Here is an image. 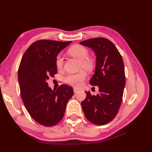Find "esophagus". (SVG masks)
Returning <instances> with one entry per match:
<instances>
[{"instance_id": "obj_1", "label": "esophagus", "mask_w": 152, "mask_h": 152, "mask_svg": "<svg viewBox=\"0 0 152 152\" xmlns=\"http://www.w3.org/2000/svg\"><path fill=\"white\" fill-rule=\"evenodd\" d=\"M79 90L77 89H75V88L73 89V92H74V93H75V94H76L77 93H78V92H79Z\"/></svg>"}]
</instances>
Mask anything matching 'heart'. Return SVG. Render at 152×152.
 I'll return each instance as SVG.
<instances>
[{
    "label": "heart",
    "instance_id": "b5f03b06",
    "mask_svg": "<svg viewBox=\"0 0 152 152\" xmlns=\"http://www.w3.org/2000/svg\"><path fill=\"white\" fill-rule=\"evenodd\" d=\"M68 53L72 56L80 60V68H84L87 71H91L93 69L94 61L92 58L87 57L89 51L87 48L81 45H75L68 50ZM63 59L60 54L56 58V66L58 69H61L63 66ZM87 74L84 70H80L75 74H68L65 79V82L69 85L75 87H80L83 84L86 79Z\"/></svg>",
    "mask_w": 152,
    "mask_h": 152
}]
</instances>
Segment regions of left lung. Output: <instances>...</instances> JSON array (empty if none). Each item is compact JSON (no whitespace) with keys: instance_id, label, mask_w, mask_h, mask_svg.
<instances>
[{"instance_id":"left-lung-1","label":"left lung","mask_w":152,"mask_h":152,"mask_svg":"<svg viewBox=\"0 0 152 152\" xmlns=\"http://www.w3.org/2000/svg\"><path fill=\"white\" fill-rule=\"evenodd\" d=\"M80 44L93 50L96 68L89 83L99 87V93L87 92L81 105L86 118L96 125H104L116 116L122 101L126 85L123 59L111 41L100 37L82 41Z\"/></svg>"}]
</instances>
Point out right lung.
Instances as JSON below:
<instances>
[{"label":"right lung","instance_id":"add662e5","mask_svg":"<svg viewBox=\"0 0 152 152\" xmlns=\"http://www.w3.org/2000/svg\"><path fill=\"white\" fill-rule=\"evenodd\" d=\"M72 42L41 40L27 49L18 69L21 96L27 111L41 125H56L63 118L73 95L71 87L62 84L52 90L47 81L57 73L56 58Z\"/></svg>","mask_w":152,"mask_h":152}]
</instances>
